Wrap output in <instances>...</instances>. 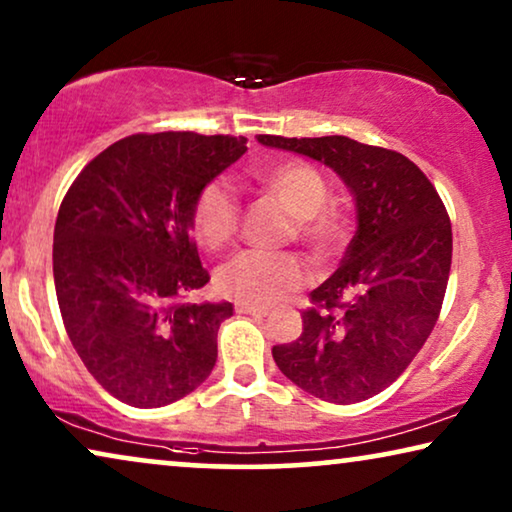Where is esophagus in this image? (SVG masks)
I'll return each instance as SVG.
<instances>
[{
	"instance_id": "esophagus-1",
	"label": "esophagus",
	"mask_w": 512,
	"mask_h": 512,
	"mask_svg": "<svg viewBox=\"0 0 512 512\" xmlns=\"http://www.w3.org/2000/svg\"><path fill=\"white\" fill-rule=\"evenodd\" d=\"M235 312L237 314H251V317H268V310L265 307H256L249 303H235Z\"/></svg>"
}]
</instances>
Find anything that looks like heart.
Returning a JSON list of instances; mask_svg holds the SVG:
<instances>
[{
	"label": "heart",
	"instance_id": "1",
	"mask_svg": "<svg viewBox=\"0 0 512 512\" xmlns=\"http://www.w3.org/2000/svg\"><path fill=\"white\" fill-rule=\"evenodd\" d=\"M256 184L282 202L296 219L298 240L317 261H324L345 240V221L328 205V181L317 167L282 160L256 172ZM240 226V205L223 181H209L195 198L193 228L207 249H223ZM307 282V270L293 254L242 251L216 272V286L237 303L270 307Z\"/></svg>",
	"mask_w": 512,
	"mask_h": 512
}]
</instances>
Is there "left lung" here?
<instances>
[{
  "instance_id": "obj_1",
  "label": "left lung",
  "mask_w": 512,
  "mask_h": 512,
  "mask_svg": "<svg viewBox=\"0 0 512 512\" xmlns=\"http://www.w3.org/2000/svg\"><path fill=\"white\" fill-rule=\"evenodd\" d=\"M270 149L331 167L352 193L356 233L340 268L310 296L296 342L272 347L277 368L328 403L387 389L436 326L452 265L443 200L401 153L331 137L258 135Z\"/></svg>"
}]
</instances>
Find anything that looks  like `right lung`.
I'll return each instance as SVG.
<instances>
[{
	"label": "right lung",
	"mask_w": 512,
	"mask_h": 512,
	"mask_svg": "<svg viewBox=\"0 0 512 512\" xmlns=\"http://www.w3.org/2000/svg\"><path fill=\"white\" fill-rule=\"evenodd\" d=\"M247 139L132 135L83 167L53 233L67 335L88 373L135 408H163L207 380L226 303H181L209 282L193 205L247 151Z\"/></svg>",
	"instance_id": "right-lung-1"
}]
</instances>
